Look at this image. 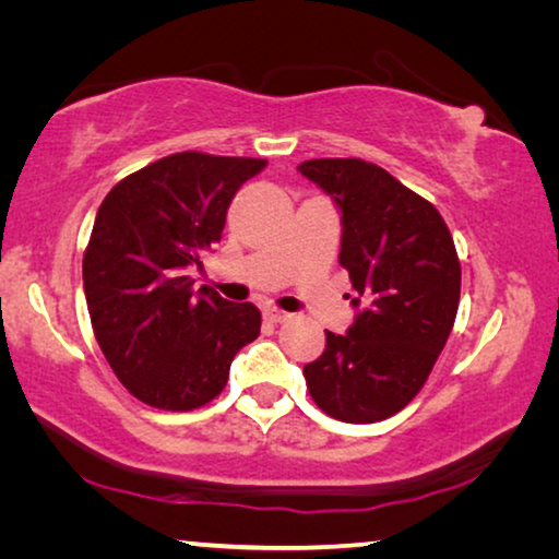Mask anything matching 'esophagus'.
<instances>
[{
  "label": "esophagus",
  "instance_id": "34e87169",
  "mask_svg": "<svg viewBox=\"0 0 559 559\" xmlns=\"http://www.w3.org/2000/svg\"><path fill=\"white\" fill-rule=\"evenodd\" d=\"M263 316H266L269 323H286V320L290 318V313H286V310H281L276 306H269L266 310H263Z\"/></svg>",
  "mask_w": 559,
  "mask_h": 559
}]
</instances>
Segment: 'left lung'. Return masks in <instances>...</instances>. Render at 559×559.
Here are the masks:
<instances>
[{
    "label": "left lung",
    "mask_w": 559,
    "mask_h": 559,
    "mask_svg": "<svg viewBox=\"0 0 559 559\" xmlns=\"http://www.w3.org/2000/svg\"><path fill=\"white\" fill-rule=\"evenodd\" d=\"M300 173L343 212L340 266L355 318L347 335L302 367L313 402L333 419L372 424L402 412L437 365L461 298V261L437 206L374 163L306 159Z\"/></svg>",
    "instance_id": "left-lung-1"
}]
</instances>
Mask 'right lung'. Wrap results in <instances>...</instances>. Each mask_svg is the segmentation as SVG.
Returning a JSON list of instances; mask_svg holds the SVG:
<instances>
[{"label": "right lung", "mask_w": 559, "mask_h": 559, "mask_svg": "<svg viewBox=\"0 0 559 559\" xmlns=\"http://www.w3.org/2000/svg\"><path fill=\"white\" fill-rule=\"evenodd\" d=\"M257 157L175 153L110 189L83 251L98 345L147 406L192 412L219 396L234 355L261 333L253 302H229L187 276L222 241L226 210Z\"/></svg>", "instance_id": "right-lung-1"}]
</instances>
